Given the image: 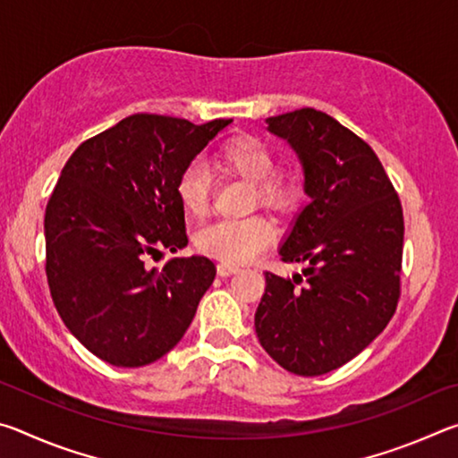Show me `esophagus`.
<instances>
[{
	"instance_id": "obj_1",
	"label": "esophagus",
	"mask_w": 458,
	"mask_h": 458,
	"mask_svg": "<svg viewBox=\"0 0 458 458\" xmlns=\"http://www.w3.org/2000/svg\"><path fill=\"white\" fill-rule=\"evenodd\" d=\"M238 267L236 265H228V262H220L218 265V275L220 276H230V275H234V273H238Z\"/></svg>"
}]
</instances>
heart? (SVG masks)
<instances>
[{
	"mask_svg": "<svg viewBox=\"0 0 458 458\" xmlns=\"http://www.w3.org/2000/svg\"><path fill=\"white\" fill-rule=\"evenodd\" d=\"M214 164L222 174L252 183V204L270 214L289 218L303 201V183L294 174L275 169V155L259 137L238 135L220 145ZM175 198L182 210L190 216H204L210 206L212 180L199 161H188L177 172L174 183ZM275 240V228L262 216L244 220H218L199 228L196 246L199 252L210 254L228 265H242Z\"/></svg>",
	"mask_w": 458,
	"mask_h": 458,
	"instance_id": "heart-1",
	"label": "heart"
}]
</instances>
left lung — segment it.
I'll list each match as a JSON object with an SVG mask.
<instances>
[{"label":"left lung","instance_id":"left-lung-1","mask_svg":"<svg viewBox=\"0 0 458 458\" xmlns=\"http://www.w3.org/2000/svg\"><path fill=\"white\" fill-rule=\"evenodd\" d=\"M268 129L284 137L305 167L311 201L281 248L303 275L267 270L254 327L278 366L323 376L361 353L396 313L404 214L374 149L315 108L278 114Z\"/></svg>","mask_w":458,"mask_h":458}]
</instances>
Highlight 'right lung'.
Returning a JSON list of instances; mask_svg holds the SVG:
<instances>
[{
    "mask_svg": "<svg viewBox=\"0 0 458 458\" xmlns=\"http://www.w3.org/2000/svg\"><path fill=\"white\" fill-rule=\"evenodd\" d=\"M230 119L137 113L82 141L46 206V278L72 335L103 361L141 368L174 350L216 276L206 257L147 259L188 244L177 172Z\"/></svg>",
    "mask_w": 458,
    "mask_h": 458,
    "instance_id": "obj_1",
    "label": "right lung"
}]
</instances>
